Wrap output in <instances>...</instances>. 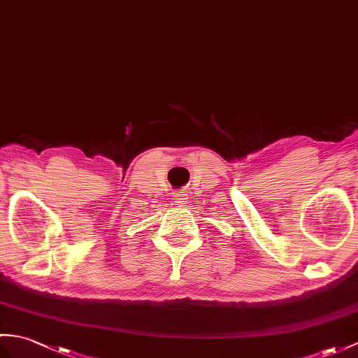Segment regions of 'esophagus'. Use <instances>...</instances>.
Segmentation results:
<instances>
[{
    "label": "esophagus",
    "instance_id": "34e87169",
    "mask_svg": "<svg viewBox=\"0 0 358 358\" xmlns=\"http://www.w3.org/2000/svg\"><path fill=\"white\" fill-rule=\"evenodd\" d=\"M173 199H176V203H178V204H186L187 203V194L177 192V194H173Z\"/></svg>",
    "mask_w": 358,
    "mask_h": 358
}]
</instances>
